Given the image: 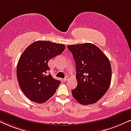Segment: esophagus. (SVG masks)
<instances>
[{"instance_id":"34e87169","label":"esophagus","mask_w":131,"mask_h":131,"mask_svg":"<svg viewBox=\"0 0 131 131\" xmlns=\"http://www.w3.org/2000/svg\"><path fill=\"white\" fill-rule=\"evenodd\" d=\"M69 79V77H68V76H67V77H66L64 79V82H67V81Z\"/></svg>"}]
</instances>
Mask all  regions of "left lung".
Returning a JSON list of instances; mask_svg holds the SVG:
<instances>
[{"mask_svg": "<svg viewBox=\"0 0 131 131\" xmlns=\"http://www.w3.org/2000/svg\"><path fill=\"white\" fill-rule=\"evenodd\" d=\"M75 62L77 86L71 91L81 105L95 103L110 86L111 66L101 49L90 43L68 45Z\"/></svg>", "mask_w": 131, "mask_h": 131, "instance_id": "1", "label": "left lung"}]
</instances>
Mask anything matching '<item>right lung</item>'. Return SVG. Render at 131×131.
<instances>
[{
  "mask_svg": "<svg viewBox=\"0 0 131 131\" xmlns=\"http://www.w3.org/2000/svg\"><path fill=\"white\" fill-rule=\"evenodd\" d=\"M64 48L63 44L39 40L24 51L17 63V77L21 90L29 100L43 103L55 93L61 82L47 74L50 70L48 63Z\"/></svg>",
  "mask_w": 131,
  "mask_h": 131,
  "instance_id": "right-lung-1",
  "label": "right lung"
}]
</instances>
